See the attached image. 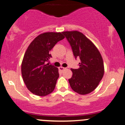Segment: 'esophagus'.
<instances>
[{
	"instance_id": "1",
	"label": "esophagus",
	"mask_w": 125,
	"mask_h": 125,
	"mask_svg": "<svg viewBox=\"0 0 125 125\" xmlns=\"http://www.w3.org/2000/svg\"><path fill=\"white\" fill-rule=\"evenodd\" d=\"M65 69H66V68H63V67H62V66H60V67H59V70H60V71H62V72L63 71L65 70Z\"/></svg>"
}]
</instances>
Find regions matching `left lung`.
<instances>
[{"instance_id":"8db88e82","label":"left lung","mask_w":125,"mask_h":125,"mask_svg":"<svg viewBox=\"0 0 125 125\" xmlns=\"http://www.w3.org/2000/svg\"><path fill=\"white\" fill-rule=\"evenodd\" d=\"M70 44L75 57H80L78 69H71L73 76L68 80L71 87L80 94L93 92L104 73L103 59L97 47L80 31H63Z\"/></svg>"}]
</instances>
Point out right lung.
<instances>
[{
  "label": "right lung",
  "instance_id": "add662e5",
  "mask_svg": "<svg viewBox=\"0 0 125 125\" xmlns=\"http://www.w3.org/2000/svg\"><path fill=\"white\" fill-rule=\"evenodd\" d=\"M65 38L62 32H45L36 36L27 47L21 63V74L31 92L44 96L52 92L59 77V69L47 64L50 51Z\"/></svg>",
  "mask_w": 125,
  "mask_h": 125
}]
</instances>
